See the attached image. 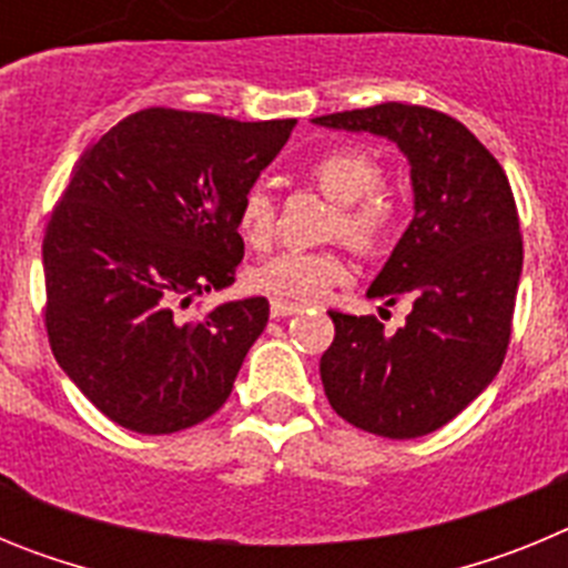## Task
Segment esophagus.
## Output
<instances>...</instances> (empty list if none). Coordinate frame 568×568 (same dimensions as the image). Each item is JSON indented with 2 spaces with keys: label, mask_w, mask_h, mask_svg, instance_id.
Listing matches in <instances>:
<instances>
[{
  "label": "esophagus",
  "mask_w": 568,
  "mask_h": 568,
  "mask_svg": "<svg viewBox=\"0 0 568 568\" xmlns=\"http://www.w3.org/2000/svg\"><path fill=\"white\" fill-rule=\"evenodd\" d=\"M270 313H273V318H287V315L301 313V304H295V301H284V298H273L270 301Z\"/></svg>",
  "instance_id": "esophagus-1"
}]
</instances>
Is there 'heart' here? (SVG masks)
<instances>
[{
    "label": "heart",
    "mask_w": 568,
    "mask_h": 568,
    "mask_svg": "<svg viewBox=\"0 0 568 568\" xmlns=\"http://www.w3.org/2000/svg\"><path fill=\"white\" fill-rule=\"evenodd\" d=\"M310 182L338 204L333 233L344 235L353 247L375 253L386 247L398 227V204L381 190L384 164L378 155L358 148H335L313 159ZM235 230L250 247H267L275 233V207L264 187L241 195ZM344 255L335 250H281L261 261L250 273L253 287L278 298H318L346 278Z\"/></svg>",
    "instance_id": "obj_1"
}]
</instances>
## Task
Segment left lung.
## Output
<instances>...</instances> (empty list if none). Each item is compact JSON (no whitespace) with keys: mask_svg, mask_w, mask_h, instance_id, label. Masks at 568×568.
Returning <instances> with one entry per match:
<instances>
[{"mask_svg":"<svg viewBox=\"0 0 568 568\" xmlns=\"http://www.w3.org/2000/svg\"><path fill=\"white\" fill-rule=\"evenodd\" d=\"M384 135L409 162L413 222L366 298L413 304L398 333L375 315L329 313L321 355L329 406L364 433L420 438L464 413L504 364L524 241L498 159L453 115L386 102L313 119Z\"/></svg>","mask_w":568,"mask_h":568,"instance_id":"8db88e82","label":"left lung"}]
</instances>
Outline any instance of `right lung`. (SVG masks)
<instances>
[{
    "instance_id": "1",
    "label": "right lung",
    "mask_w": 568,
    "mask_h": 568,
    "mask_svg": "<svg viewBox=\"0 0 568 568\" xmlns=\"http://www.w3.org/2000/svg\"><path fill=\"white\" fill-rule=\"evenodd\" d=\"M293 128L148 108L79 159L44 233V324L64 375L113 424L170 435L230 398L267 298L193 321L179 307L235 281L241 195Z\"/></svg>"
}]
</instances>
